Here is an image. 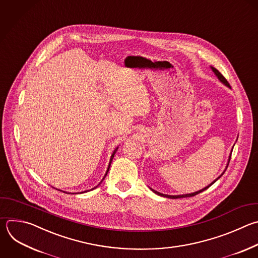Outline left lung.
Instances as JSON below:
<instances>
[{
  "label": "left lung",
  "instance_id": "1",
  "mask_svg": "<svg viewBox=\"0 0 258 258\" xmlns=\"http://www.w3.org/2000/svg\"><path fill=\"white\" fill-rule=\"evenodd\" d=\"M212 70H213V72L216 74V76L219 78V80H220L221 82H223V83H224L226 86H228V87H230V84L228 83V81L226 80V78H225V77H224V76H223V75H222V74H221V73H220V72H219V71H218L216 68H213V67H212ZM230 160H231V156H230V158H229V162H230ZM229 162H228V165H229ZM228 165H227V167H228ZM226 169H227V168H226ZM225 171H226V170H225ZM225 171H224V172H223V174L225 173ZM223 174H222V175H223ZM222 175H220V176H219V177H218V178H217V179H216V180H215L213 183H211V184H210V185H208L207 187H205V188H203V189H201V190H199V191H197V192H194V194H189V195H182V196H168V195H163V194H160V192H158V191H156V190H154V189H152V188H151V189H152V191H154V192H155V194H157L158 196H161V197H165V198H168V199H182V198H190V197H195V196H197V195H199V194L203 192L204 190L208 189V188H209L211 185H213V184H214V183H215V182H216V181H217V180H218V179H219V178H220Z\"/></svg>",
  "mask_w": 258,
  "mask_h": 258
}]
</instances>
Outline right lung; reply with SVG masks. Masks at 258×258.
Returning <instances> with one entry per match:
<instances>
[{"label": "right lung", "instance_id": "right-lung-1", "mask_svg": "<svg viewBox=\"0 0 258 258\" xmlns=\"http://www.w3.org/2000/svg\"><path fill=\"white\" fill-rule=\"evenodd\" d=\"M117 149H118V148H116V149H115V150H114V151H113V153H112V155H111V158H110V162H109V165H108V168H107V171H106V174H105V176H106V175H107V173H108V170H109V168H110V164H111V161H112V159H113V157H114V154H115V153H116V151H117ZM105 176H104V177H103V179H104V178H105ZM103 179H102V181H103ZM102 181H101V182H102ZM96 187H97V186H96ZM96 187H94V188H96ZM94 188H92V189H94ZM92 189H91V190H92ZM63 192H64V191H63ZM84 192H86V191H84Z\"/></svg>", "mask_w": 258, "mask_h": 258}]
</instances>
